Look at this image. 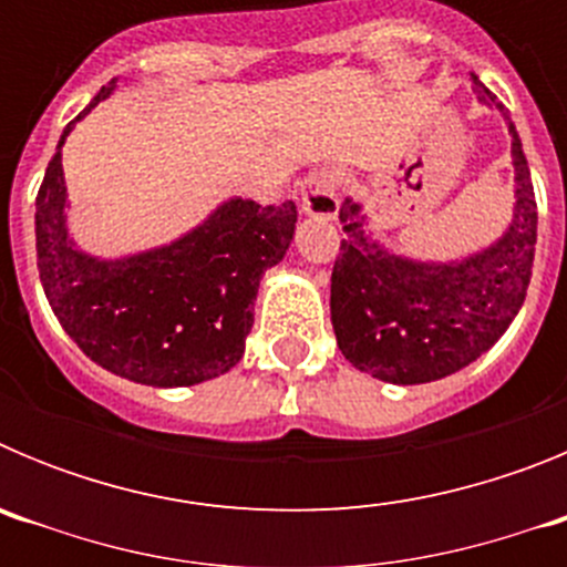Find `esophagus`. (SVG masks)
<instances>
[{
	"mask_svg": "<svg viewBox=\"0 0 567 567\" xmlns=\"http://www.w3.org/2000/svg\"><path fill=\"white\" fill-rule=\"evenodd\" d=\"M300 209L315 218H327L332 221L338 215V182L327 169L307 175L300 184Z\"/></svg>",
	"mask_w": 567,
	"mask_h": 567,
	"instance_id": "1",
	"label": "esophagus"
}]
</instances>
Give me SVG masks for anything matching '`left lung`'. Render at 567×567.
Masks as SVG:
<instances>
[{
    "label": "left lung",
    "mask_w": 567,
    "mask_h": 567,
    "mask_svg": "<svg viewBox=\"0 0 567 567\" xmlns=\"http://www.w3.org/2000/svg\"><path fill=\"white\" fill-rule=\"evenodd\" d=\"M480 102L499 107L474 73ZM505 115L514 155V221L497 244L452 264L400 258L365 235L363 207H340L343 240L332 269V327L354 369L414 385L449 378L488 352L517 318L537 247V198L517 127Z\"/></svg>",
    "instance_id": "left-lung-1"
}]
</instances>
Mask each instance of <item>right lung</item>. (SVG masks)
<instances>
[{"label": "right lung", "instance_id": "obj_1", "mask_svg": "<svg viewBox=\"0 0 567 567\" xmlns=\"http://www.w3.org/2000/svg\"><path fill=\"white\" fill-rule=\"evenodd\" d=\"M113 82L76 115L84 118ZM37 195V267L64 332L102 369L175 389L227 374L244 358L260 278L289 249L298 209L233 198L169 247L102 260L68 238L62 144Z\"/></svg>", "mask_w": 567, "mask_h": 567}]
</instances>
